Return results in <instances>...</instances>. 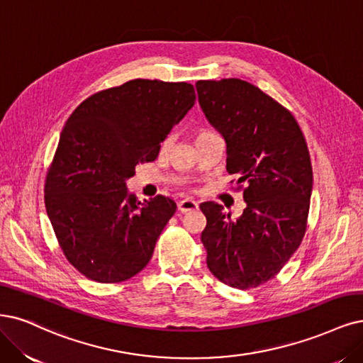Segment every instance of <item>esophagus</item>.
<instances>
[{
  "label": "esophagus",
  "mask_w": 363,
  "mask_h": 363,
  "mask_svg": "<svg viewBox=\"0 0 363 363\" xmlns=\"http://www.w3.org/2000/svg\"><path fill=\"white\" fill-rule=\"evenodd\" d=\"M195 208H198V203L194 201V199H182L179 203V210L182 213H186V211H191Z\"/></svg>",
  "instance_id": "1"
}]
</instances>
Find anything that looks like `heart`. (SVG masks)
<instances>
[{
    "label": "heart",
    "instance_id": "1",
    "mask_svg": "<svg viewBox=\"0 0 363 363\" xmlns=\"http://www.w3.org/2000/svg\"><path fill=\"white\" fill-rule=\"evenodd\" d=\"M208 135H213V132H211V130H199V132L196 133V140L204 138V136H208ZM167 145H168V141L164 144V147H167Z\"/></svg>",
    "mask_w": 363,
    "mask_h": 363
}]
</instances>
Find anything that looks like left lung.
<instances>
[{
  "label": "left lung",
  "mask_w": 363,
  "mask_h": 363,
  "mask_svg": "<svg viewBox=\"0 0 363 363\" xmlns=\"http://www.w3.org/2000/svg\"><path fill=\"white\" fill-rule=\"evenodd\" d=\"M198 102L227 143V171L246 183V207L231 219L218 203L199 206L207 267L233 289L273 279L301 246L312 192L305 136L289 109L246 81H198Z\"/></svg>",
  "instance_id": "8db88e82"
}]
</instances>
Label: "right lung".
I'll use <instances>...</instances> for the list:
<instances>
[{
	"instance_id": "add662e5",
	"label": "right lung",
	"mask_w": 363,
	"mask_h": 363,
	"mask_svg": "<svg viewBox=\"0 0 363 363\" xmlns=\"http://www.w3.org/2000/svg\"><path fill=\"white\" fill-rule=\"evenodd\" d=\"M195 99L187 82L133 79L72 112L48 169L45 206L62 252L84 277L116 284L148 264L177 206L162 195L141 203L126 180L157 157Z\"/></svg>"
}]
</instances>
